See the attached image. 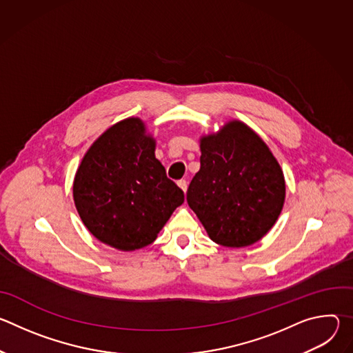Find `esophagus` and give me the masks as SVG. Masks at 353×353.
Returning a JSON list of instances; mask_svg holds the SVG:
<instances>
[{
    "label": "esophagus",
    "instance_id": "1",
    "mask_svg": "<svg viewBox=\"0 0 353 353\" xmlns=\"http://www.w3.org/2000/svg\"><path fill=\"white\" fill-rule=\"evenodd\" d=\"M177 185H179V187H180V188H181L184 192L187 191V187H188V184H187V181H185V180H179V181H177Z\"/></svg>",
    "mask_w": 353,
    "mask_h": 353
}]
</instances>
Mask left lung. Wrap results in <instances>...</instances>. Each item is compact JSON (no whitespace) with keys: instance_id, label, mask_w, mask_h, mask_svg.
Segmentation results:
<instances>
[{"instance_id":"8db88e82","label":"left lung","mask_w":353,"mask_h":353,"mask_svg":"<svg viewBox=\"0 0 353 353\" xmlns=\"http://www.w3.org/2000/svg\"><path fill=\"white\" fill-rule=\"evenodd\" d=\"M201 168L187 190L188 207L216 244L240 248L261 240L285 203L283 172L247 124L228 121L199 138Z\"/></svg>"}]
</instances>
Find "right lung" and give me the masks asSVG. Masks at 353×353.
Listing matches in <instances>:
<instances>
[{
  "instance_id": "obj_1",
  "label": "right lung",
  "mask_w": 353,
  "mask_h": 353,
  "mask_svg": "<svg viewBox=\"0 0 353 353\" xmlns=\"http://www.w3.org/2000/svg\"><path fill=\"white\" fill-rule=\"evenodd\" d=\"M157 141L138 117L108 128L86 150L72 195L86 229L120 251L154 243L184 192L155 158Z\"/></svg>"
}]
</instances>
